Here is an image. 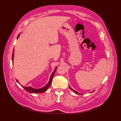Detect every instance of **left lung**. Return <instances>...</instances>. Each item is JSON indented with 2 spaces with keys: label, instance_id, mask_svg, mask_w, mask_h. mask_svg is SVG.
<instances>
[{
  "label": "left lung",
  "instance_id": "obj_1",
  "mask_svg": "<svg viewBox=\"0 0 121 121\" xmlns=\"http://www.w3.org/2000/svg\"><path fill=\"white\" fill-rule=\"evenodd\" d=\"M69 87H70V88L72 90V91H74V92H75V93H76V94H79V95H82L81 94H80V93H79V92H78V91H74V90L73 89H72L71 88V87H70V86H69Z\"/></svg>",
  "mask_w": 121,
  "mask_h": 121
}]
</instances>
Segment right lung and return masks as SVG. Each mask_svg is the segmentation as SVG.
I'll list each match as a JSON object with an SVG mask.
<instances>
[{
	"label": "right lung",
	"mask_w": 121,
	"mask_h": 121,
	"mask_svg": "<svg viewBox=\"0 0 121 121\" xmlns=\"http://www.w3.org/2000/svg\"><path fill=\"white\" fill-rule=\"evenodd\" d=\"M20 34H19V35H18L17 37V39L20 36ZM14 51V50H13V51L12 56V62L13 63ZM56 68H57V67L56 68L55 71H54L53 72H52V73L51 74V75L50 76V80H49V81L48 84L46 85H45L44 87H43V88H39V89H35V88H32V87H30H30H29V86H28V87H24V86H22L23 87L24 89L25 90V91H26L27 92H30V93H42V92H43L46 91L48 89V88H49V86H50L51 83V82H52V78H53V76L54 75V74H55V72H56ZM17 83H19V81H18L17 79Z\"/></svg>",
	"instance_id": "1"
}]
</instances>
